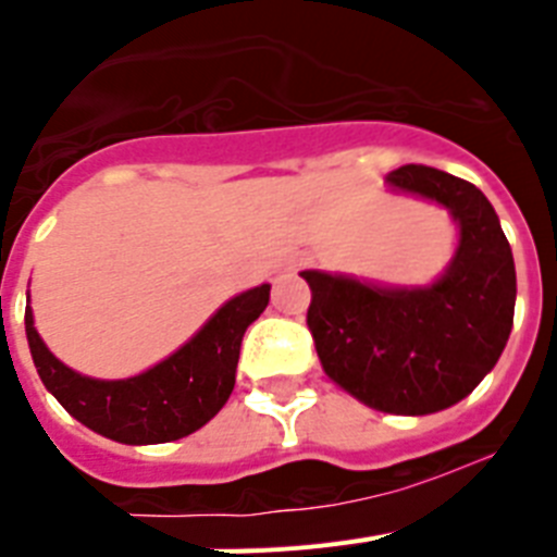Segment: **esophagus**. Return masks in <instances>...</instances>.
Listing matches in <instances>:
<instances>
[{
  "label": "esophagus",
  "mask_w": 557,
  "mask_h": 557,
  "mask_svg": "<svg viewBox=\"0 0 557 557\" xmlns=\"http://www.w3.org/2000/svg\"><path fill=\"white\" fill-rule=\"evenodd\" d=\"M307 264H309V256H293V259L287 262V270L289 273H295V270L307 268Z\"/></svg>",
  "instance_id": "obj_1"
}]
</instances>
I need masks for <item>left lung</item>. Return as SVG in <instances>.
I'll use <instances>...</instances> for the list:
<instances>
[{
	"mask_svg": "<svg viewBox=\"0 0 557 557\" xmlns=\"http://www.w3.org/2000/svg\"><path fill=\"white\" fill-rule=\"evenodd\" d=\"M398 191L446 206L460 228L446 273L430 287H376L304 270L307 326L334 385L393 416H430L469 396L496 366L513 326V253L488 198L424 164L387 175Z\"/></svg>",
	"mask_w": 557,
	"mask_h": 557,
	"instance_id": "1",
	"label": "left lung"
}]
</instances>
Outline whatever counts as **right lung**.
<instances>
[{
    "label": "right lung",
    "mask_w": 557,
    "mask_h": 557,
    "mask_svg": "<svg viewBox=\"0 0 557 557\" xmlns=\"http://www.w3.org/2000/svg\"><path fill=\"white\" fill-rule=\"evenodd\" d=\"M268 301L270 284L236 295L164 362L113 382L81 376L63 366L38 337L29 307L24 309V332L44 387L69 416L116 444H166L191 435L223 410L234 391L245 329Z\"/></svg>",
    "instance_id": "right-lung-1"
}]
</instances>
